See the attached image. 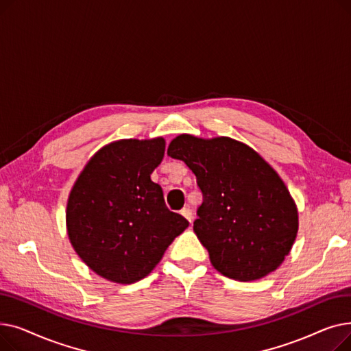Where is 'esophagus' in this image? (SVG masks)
Wrapping results in <instances>:
<instances>
[{"instance_id": "esophagus-1", "label": "esophagus", "mask_w": 351, "mask_h": 351, "mask_svg": "<svg viewBox=\"0 0 351 351\" xmlns=\"http://www.w3.org/2000/svg\"><path fill=\"white\" fill-rule=\"evenodd\" d=\"M180 215H182L183 217H186L189 223H192V220H193V213H192V210H191L189 208H183V209L180 210Z\"/></svg>"}]
</instances>
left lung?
<instances>
[{
	"label": "left lung",
	"instance_id": "left-lung-1",
	"mask_svg": "<svg viewBox=\"0 0 351 351\" xmlns=\"http://www.w3.org/2000/svg\"><path fill=\"white\" fill-rule=\"evenodd\" d=\"M168 155L185 162L196 176L204 202L193 230L219 273L250 282L283 263L299 230L298 208L259 154L228 136L182 134Z\"/></svg>",
	"mask_w": 351,
	"mask_h": 351
}]
</instances>
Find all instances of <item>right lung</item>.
Instances as JSON below:
<instances>
[{
	"label": "right lung",
	"instance_id": "add662e5",
	"mask_svg": "<svg viewBox=\"0 0 351 351\" xmlns=\"http://www.w3.org/2000/svg\"><path fill=\"white\" fill-rule=\"evenodd\" d=\"M165 139H121L92 156L71 189L66 230L82 262L101 278L129 285L149 274L189 226L165 205L151 180Z\"/></svg>",
	"mask_w": 351,
	"mask_h": 351
}]
</instances>
